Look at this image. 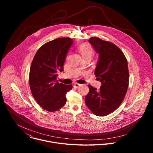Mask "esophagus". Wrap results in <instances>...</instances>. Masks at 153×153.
I'll use <instances>...</instances> for the list:
<instances>
[{
  "label": "esophagus",
  "mask_w": 153,
  "mask_h": 153,
  "mask_svg": "<svg viewBox=\"0 0 153 153\" xmlns=\"http://www.w3.org/2000/svg\"><path fill=\"white\" fill-rule=\"evenodd\" d=\"M80 86H81V84H79V83H75L74 84V87L75 88H79V87Z\"/></svg>",
  "instance_id": "esophagus-1"
}]
</instances>
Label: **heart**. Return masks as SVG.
<instances>
[{"label": "heart", "mask_w": 153, "mask_h": 153, "mask_svg": "<svg viewBox=\"0 0 153 153\" xmlns=\"http://www.w3.org/2000/svg\"><path fill=\"white\" fill-rule=\"evenodd\" d=\"M79 50L82 54L83 58H85V57L91 58L94 54V51L93 48L89 45H81L79 48Z\"/></svg>", "instance_id": "obj_1"}]
</instances>
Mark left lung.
I'll list each match as a JSON object with an SVG mask.
<instances>
[{
  "label": "left lung",
  "instance_id": "obj_1",
  "mask_svg": "<svg viewBox=\"0 0 153 153\" xmlns=\"http://www.w3.org/2000/svg\"><path fill=\"white\" fill-rule=\"evenodd\" d=\"M99 60L95 75L102 83L99 90L88 85L90 91L85 99L90 110L97 116H105L120 105L129 83L127 60L114 43L93 37L89 40Z\"/></svg>",
  "mask_w": 153,
  "mask_h": 153
}]
</instances>
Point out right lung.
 Returning <instances> with one entry per match:
<instances>
[{
    "label": "right lung",
    "instance_id": "obj_1",
    "mask_svg": "<svg viewBox=\"0 0 153 153\" xmlns=\"http://www.w3.org/2000/svg\"><path fill=\"white\" fill-rule=\"evenodd\" d=\"M73 40L69 37L54 39L43 45L32 61L29 83L32 94L44 110L54 112L67 102V93L71 85H65L57 80L58 73L63 71L67 54Z\"/></svg>",
    "mask_w": 153,
    "mask_h": 153
}]
</instances>
